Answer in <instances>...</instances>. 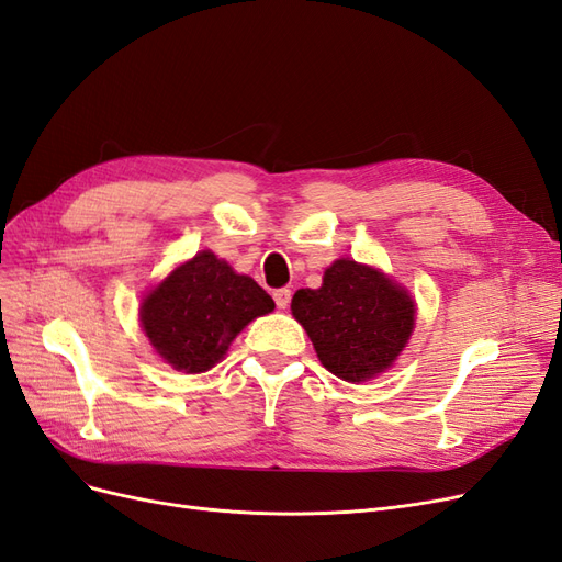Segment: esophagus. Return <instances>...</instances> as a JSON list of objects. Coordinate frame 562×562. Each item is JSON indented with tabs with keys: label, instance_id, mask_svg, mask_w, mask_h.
Here are the masks:
<instances>
[{
	"label": "esophagus",
	"instance_id": "1",
	"mask_svg": "<svg viewBox=\"0 0 562 562\" xmlns=\"http://www.w3.org/2000/svg\"><path fill=\"white\" fill-rule=\"evenodd\" d=\"M274 302L279 310H285L291 304V288H279V291H274Z\"/></svg>",
	"mask_w": 562,
	"mask_h": 562
}]
</instances>
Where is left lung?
<instances>
[{"instance_id":"1","label":"left lung","mask_w":562,"mask_h":562,"mask_svg":"<svg viewBox=\"0 0 562 562\" xmlns=\"http://www.w3.org/2000/svg\"><path fill=\"white\" fill-rule=\"evenodd\" d=\"M291 310L321 363L347 382H363L386 370L415 326L411 295L382 271L353 260L333 262L323 285L297 291Z\"/></svg>"}]
</instances>
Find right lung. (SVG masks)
Segmentation results:
<instances>
[{
    "instance_id": "1",
    "label": "right lung",
    "mask_w": 562,
    "mask_h": 562,
    "mask_svg": "<svg viewBox=\"0 0 562 562\" xmlns=\"http://www.w3.org/2000/svg\"><path fill=\"white\" fill-rule=\"evenodd\" d=\"M271 310L274 300L250 277L234 274L225 260L201 250L145 297L140 321L166 363L203 372L223 359L252 318Z\"/></svg>"
}]
</instances>
